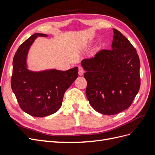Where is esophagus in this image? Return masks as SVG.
<instances>
[{
    "label": "esophagus",
    "mask_w": 155,
    "mask_h": 155,
    "mask_svg": "<svg viewBox=\"0 0 155 155\" xmlns=\"http://www.w3.org/2000/svg\"><path fill=\"white\" fill-rule=\"evenodd\" d=\"M84 74V70L82 67H79V76H83Z\"/></svg>",
    "instance_id": "34e87169"
}]
</instances>
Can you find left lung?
<instances>
[{
  "instance_id": "8db88e82",
  "label": "left lung",
  "mask_w": 155,
  "mask_h": 155,
  "mask_svg": "<svg viewBox=\"0 0 155 155\" xmlns=\"http://www.w3.org/2000/svg\"><path fill=\"white\" fill-rule=\"evenodd\" d=\"M113 32L110 50H102L81 63L86 71L87 99L94 109L105 115L129 108L140 87L137 50L121 32L114 28Z\"/></svg>"
}]
</instances>
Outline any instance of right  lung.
I'll return each instance as SVG.
<instances>
[{
    "label": "right lung",
    "mask_w": 155,
    "mask_h": 155,
    "mask_svg": "<svg viewBox=\"0 0 155 155\" xmlns=\"http://www.w3.org/2000/svg\"><path fill=\"white\" fill-rule=\"evenodd\" d=\"M36 33L17 50L13 60L11 85L21 109L32 116L45 117L57 112L64 94L78 77V67L62 71L55 69L34 72L27 68V55L37 37Z\"/></svg>",
    "instance_id": "right-lung-1"
}]
</instances>
